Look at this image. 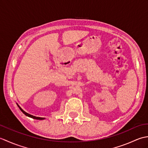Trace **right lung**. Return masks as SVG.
<instances>
[{
	"instance_id": "right-lung-1",
	"label": "right lung",
	"mask_w": 148,
	"mask_h": 148,
	"mask_svg": "<svg viewBox=\"0 0 148 148\" xmlns=\"http://www.w3.org/2000/svg\"><path fill=\"white\" fill-rule=\"evenodd\" d=\"M17 105H18V106L19 107V108H20V109L21 110V111H22V112L24 114H25L26 116H29V117H30V118H34V119H40V120H42V119H45V118H40V117H36V116H33V115H31V114H29V113H27V112H26L25 111H24L23 109H22L20 107V106H19L18 103H17Z\"/></svg>"
}]
</instances>
